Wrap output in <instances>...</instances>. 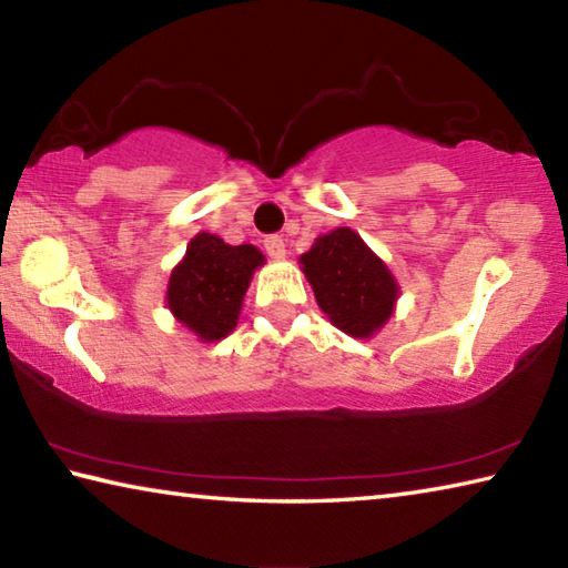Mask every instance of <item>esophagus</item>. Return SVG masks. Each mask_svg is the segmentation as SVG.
Listing matches in <instances>:
<instances>
[{"mask_svg": "<svg viewBox=\"0 0 568 568\" xmlns=\"http://www.w3.org/2000/svg\"><path fill=\"white\" fill-rule=\"evenodd\" d=\"M263 247L271 257H283L285 255V240L281 235H267L263 240Z\"/></svg>", "mask_w": 568, "mask_h": 568, "instance_id": "34e87169", "label": "esophagus"}]
</instances>
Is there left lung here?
<instances>
[{"label":"left lung","mask_w":568,"mask_h":568,"mask_svg":"<svg viewBox=\"0 0 568 568\" xmlns=\"http://www.w3.org/2000/svg\"><path fill=\"white\" fill-rule=\"evenodd\" d=\"M301 263L315 301L335 328L368 338L390 318L398 285L353 230L338 227L318 237Z\"/></svg>","instance_id":"obj_1"}]
</instances>
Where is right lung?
Returning a JSON list of instances; mask_svg holds the SVG:
<instances>
[{
    "instance_id": "right-lung-1",
    "label": "right lung",
    "mask_w": 568,
    "mask_h": 568,
    "mask_svg": "<svg viewBox=\"0 0 568 568\" xmlns=\"http://www.w3.org/2000/svg\"><path fill=\"white\" fill-rule=\"evenodd\" d=\"M263 261L253 245H227L217 235L200 233L170 275V311L203 341L225 338L235 328L250 277Z\"/></svg>"
}]
</instances>
